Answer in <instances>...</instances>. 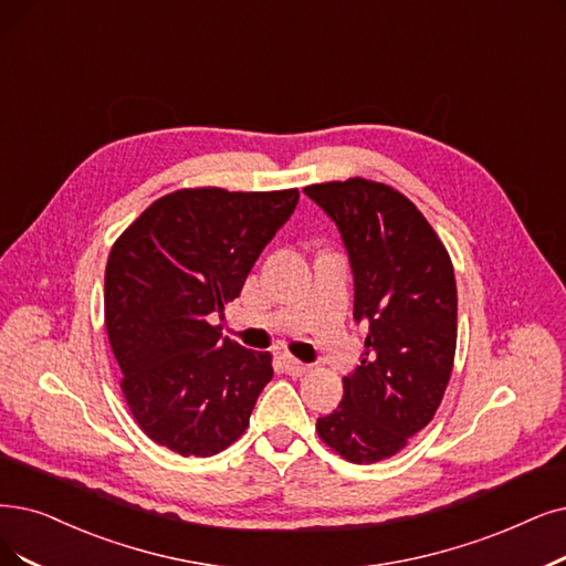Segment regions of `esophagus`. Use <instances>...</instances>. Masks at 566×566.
I'll use <instances>...</instances> for the list:
<instances>
[{
  "mask_svg": "<svg viewBox=\"0 0 566 566\" xmlns=\"http://www.w3.org/2000/svg\"><path fill=\"white\" fill-rule=\"evenodd\" d=\"M283 367H285V371L290 374V376H304V374H308V365H304V361H300V359H295V357H290V355H283Z\"/></svg>",
  "mask_w": 566,
  "mask_h": 566,
  "instance_id": "34e87169",
  "label": "esophagus"
}]
</instances>
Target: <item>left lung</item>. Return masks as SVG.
<instances>
[{
	"mask_svg": "<svg viewBox=\"0 0 566 566\" xmlns=\"http://www.w3.org/2000/svg\"><path fill=\"white\" fill-rule=\"evenodd\" d=\"M338 228L367 329L344 399L315 429L338 455L371 464L397 455L434 418L453 371L458 287L453 262L413 201L367 178L304 188Z\"/></svg>",
	"mask_w": 566,
	"mask_h": 566,
	"instance_id": "8db88e82",
	"label": "left lung"
}]
</instances>
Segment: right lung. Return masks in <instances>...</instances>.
Returning <instances> with one entry per match:
<instances>
[{
    "instance_id": "right-lung-1",
    "label": "right lung",
    "mask_w": 566,
    "mask_h": 566,
    "mask_svg": "<svg viewBox=\"0 0 566 566\" xmlns=\"http://www.w3.org/2000/svg\"><path fill=\"white\" fill-rule=\"evenodd\" d=\"M300 201L297 190L165 195L113 243L104 321L129 411L155 443L209 458L248 427L271 355L211 325Z\"/></svg>"
}]
</instances>
